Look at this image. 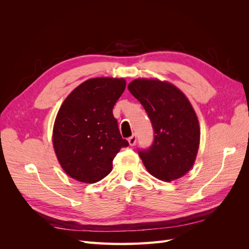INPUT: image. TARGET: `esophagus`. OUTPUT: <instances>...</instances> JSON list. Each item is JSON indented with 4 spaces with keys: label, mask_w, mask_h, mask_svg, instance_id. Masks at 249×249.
Returning <instances> with one entry per match:
<instances>
[{
    "label": "esophagus",
    "mask_w": 249,
    "mask_h": 249,
    "mask_svg": "<svg viewBox=\"0 0 249 249\" xmlns=\"http://www.w3.org/2000/svg\"><path fill=\"white\" fill-rule=\"evenodd\" d=\"M127 141H129V144H130L131 146H134L135 144H136V141H137L136 135H133V136H131L129 139H127Z\"/></svg>",
    "instance_id": "esophagus-1"
}]
</instances>
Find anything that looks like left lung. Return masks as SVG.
Wrapping results in <instances>:
<instances>
[{
	"label": "left lung",
	"mask_w": 249,
	"mask_h": 249,
	"mask_svg": "<svg viewBox=\"0 0 249 249\" xmlns=\"http://www.w3.org/2000/svg\"><path fill=\"white\" fill-rule=\"evenodd\" d=\"M130 92L144 107L155 139L139 156L150 175L163 182L184 177L196 160L200 141L197 115L182 90L167 81L138 78Z\"/></svg>",
	"instance_id": "left-lung-1"
}]
</instances>
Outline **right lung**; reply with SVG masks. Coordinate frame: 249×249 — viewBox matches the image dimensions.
I'll return each instance as SVG.
<instances>
[{
    "instance_id": "1",
    "label": "right lung",
    "mask_w": 249,
    "mask_h": 249,
    "mask_svg": "<svg viewBox=\"0 0 249 249\" xmlns=\"http://www.w3.org/2000/svg\"><path fill=\"white\" fill-rule=\"evenodd\" d=\"M124 88V78L89 79L62 103L52 141L59 164L73 179L93 184L106 178L120 148L129 145L112 113Z\"/></svg>"
}]
</instances>
